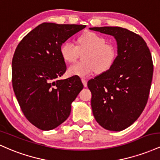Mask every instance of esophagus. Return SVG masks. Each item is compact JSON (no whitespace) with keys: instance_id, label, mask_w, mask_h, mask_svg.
<instances>
[{"instance_id":"obj_1","label":"esophagus","mask_w":160,"mask_h":160,"mask_svg":"<svg viewBox=\"0 0 160 160\" xmlns=\"http://www.w3.org/2000/svg\"><path fill=\"white\" fill-rule=\"evenodd\" d=\"M81 80H82V84H83V86H87V80H86V79H84V78H82L81 79Z\"/></svg>"}]
</instances>
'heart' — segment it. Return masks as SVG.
Listing matches in <instances>:
<instances>
[{"label": "heart", "mask_w": 160, "mask_h": 160, "mask_svg": "<svg viewBox=\"0 0 160 160\" xmlns=\"http://www.w3.org/2000/svg\"><path fill=\"white\" fill-rule=\"evenodd\" d=\"M78 45L66 41L60 47V53L66 62L71 63L78 59L80 52H84L83 62H78L68 68L70 76L86 78L97 71L104 73L113 65L117 57V47L107 43L106 38L95 32H87L77 40Z\"/></svg>", "instance_id": "1"}]
</instances>
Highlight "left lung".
Wrapping results in <instances>:
<instances>
[{
    "label": "left lung",
    "mask_w": 160,
    "mask_h": 160,
    "mask_svg": "<svg viewBox=\"0 0 160 160\" xmlns=\"http://www.w3.org/2000/svg\"><path fill=\"white\" fill-rule=\"evenodd\" d=\"M90 29L113 36L117 43L112 67L88 81L93 115L105 129L122 131L137 120L148 102L153 73L151 53L140 35L126 28Z\"/></svg>",
    "instance_id": "left-lung-1"
}]
</instances>
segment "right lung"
I'll list each match as a JSON object with an SVG mask.
<instances>
[{
  "label": "right lung",
  "mask_w": 160,
  "mask_h": 160,
  "mask_svg": "<svg viewBox=\"0 0 160 160\" xmlns=\"http://www.w3.org/2000/svg\"><path fill=\"white\" fill-rule=\"evenodd\" d=\"M83 25L42 23L26 34L12 60V83L23 114L41 130H51L67 120L71 103L83 88L73 76L59 80L66 71L60 47Z\"/></svg>",
  "instance_id": "1"
}]
</instances>
